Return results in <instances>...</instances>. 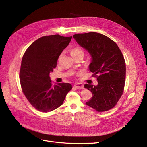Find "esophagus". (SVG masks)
Here are the masks:
<instances>
[{"instance_id":"esophagus-1","label":"esophagus","mask_w":147,"mask_h":147,"mask_svg":"<svg viewBox=\"0 0 147 147\" xmlns=\"http://www.w3.org/2000/svg\"><path fill=\"white\" fill-rule=\"evenodd\" d=\"M74 87L78 89H82L84 88V86H83V84L81 83H76L74 84Z\"/></svg>"}]
</instances>
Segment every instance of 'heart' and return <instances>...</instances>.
Listing matches in <instances>:
<instances>
[{
    "instance_id": "b5f03b06",
    "label": "heart",
    "mask_w": 147,
    "mask_h": 147,
    "mask_svg": "<svg viewBox=\"0 0 147 147\" xmlns=\"http://www.w3.org/2000/svg\"><path fill=\"white\" fill-rule=\"evenodd\" d=\"M71 55L73 57L79 55H84V51L80 47H75L71 49Z\"/></svg>"
}]
</instances>
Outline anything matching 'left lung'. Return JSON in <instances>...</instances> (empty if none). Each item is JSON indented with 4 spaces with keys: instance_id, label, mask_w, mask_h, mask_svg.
I'll list each match as a JSON object with an SVG mask.
<instances>
[{
    "instance_id": "1",
    "label": "left lung",
    "mask_w": 147,
    "mask_h": 147,
    "mask_svg": "<svg viewBox=\"0 0 147 147\" xmlns=\"http://www.w3.org/2000/svg\"><path fill=\"white\" fill-rule=\"evenodd\" d=\"M73 37L90 53L89 69L98 80L96 86L84 84L93 95L86 104L98 112L111 109L122 95L125 83L126 64L120 49L111 38L98 33L76 34Z\"/></svg>"
}]
</instances>
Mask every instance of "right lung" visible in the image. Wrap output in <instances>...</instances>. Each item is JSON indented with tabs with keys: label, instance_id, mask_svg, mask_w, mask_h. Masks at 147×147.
I'll use <instances>...</instances> for the list:
<instances>
[{
	"label": "right lung",
	"instance_id": "add662e5",
	"mask_svg": "<svg viewBox=\"0 0 147 147\" xmlns=\"http://www.w3.org/2000/svg\"><path fill=\"white\" fill-rule=\"evenodd\" d=\"M71 38L58 34L42 37L31 45L23 55L20 71L21 86L29 102L38 111L48 113L55 110L63 104L72 89L71 84L67 83L53 85L49 77Z\"/></svg>",
	"mask_w": 147,
	"mask_h": 147
}]
</instances>
